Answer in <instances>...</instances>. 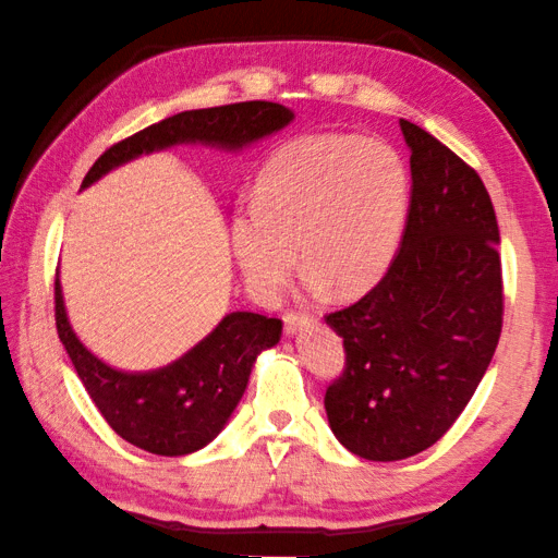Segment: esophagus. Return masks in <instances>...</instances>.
I'll use <instances>...</instances> for the list:
<instances>
[{"instance_id": "1", "label": "esophagus", "mask_w": 558, "mask_h": 558, "mask_svg": "<svg viewBox=\"0 0 558 558\" xmlns=\"http://www.w3.org/2000/svg\"><path fill=\"white\" fill-rule=\"evenodd\" d=\"M301 326H306V318L296 314V312H287L284 314V331L287 336H294Z\"/></svg>"}]
</instances>
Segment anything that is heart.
Wrapping results in <instances>:
<instances>
[{
  "label": "heart",
  "mask_w": 558,
  "mask_h": 558,
  "mask_svg": "<svg viewBox=\"0 0 558 558\" xmlns=\"http://www.w3.org/2000/svg\"><path fill=\"white\" fill-rule=\"evenodd\" d=\"M408 207L410 172L390 143L355 133L304 135L267 160L257 203L234 209L232 250L264 304L279 299L299 254L312 291L361 294L396 259Z\"/></svg>",
  "instance_id": "obj_1"
}]
</instances>
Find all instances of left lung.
<instances>
[{"label":"left lung","mask_w":558,"mask_h":558,"mask_svg":"<svg viewBox=\"0 0 558 558\" xmlns=\"http://www.w3.org/2000/svg\"><path fill=\"white\" fill-rule=\"evenodd\" d=\"M410 148V207L396 259L353 306L328 314L345 368L324 405L339 442L373 462L427 450L485 376L501 333L499 227L485 182L423 128Z\"/></svg>","instance_id":"obj_1"}]
</instances>
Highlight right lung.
I'll return each instance as SVG.
<instances>
[{
	"label": "right lung",
	"instance_id": "obj_1",
	"mask_svg": "<svg viewBox=\"0 0 558 558\" xmlns=\"http://www.w3.org/2000/svg\"><path fill=\"white\" fill-rule=\"evenodd\" d=\"M294 121V111L269 100L182 111L108 148L88 170L81 190L141 155L182 143L236 153ZM57 331L81 383L106 423L125 442L162 458L203 450L222 433L250 383L262 351L281 339L279 318L232 312L178 361L155 371H121L90 353L69 322L57 274Z\"/></svg>",
	"mask_w": 558,
	"mask_h": 558
}]
</instances>
